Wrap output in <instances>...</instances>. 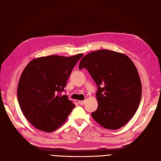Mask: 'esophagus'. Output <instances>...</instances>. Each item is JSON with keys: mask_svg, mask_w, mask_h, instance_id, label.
Returning <instances> with one entry per match:
<instances>
[{"mask_svg": "<svg viewBox=\"0 0 161 161\" xmlns=\"http://www.w3.org/2000/svg\"><path fill=\"white\" fill-rule=\"evenodd\" d=\"M78 103L80 104V105H84V103H85V101H81V100H80V101H78Z\"/></svg>", "mask_w": 161, "mask_h": 161, "instance_id": "1", "label": "esophagus"}]
</instances>
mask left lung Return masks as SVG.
Wrapping results in <instances>:
<instances>
[{
	"mask_svg": "<svg viewBox=\"0 0 161 161\" xmlns=\"http://www.w3.org/2000/svg\"><path fill=\"white\" fill-rule=\"evenodd\" d=\"M84 68L98 88V107L91 116L104 128L122 127L134 115L141 100V81L134 64L125 54L104 49L83 57L79 69Z\"/></svg>",
	"mask_w": 161,
	"mask_h": 161,
	"instance_id": "left-lung-1",
	"label": "left lung"
}]
</instances>
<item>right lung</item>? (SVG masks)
<instances>
[{"label": "right lung", "mask_w": 161, "mask_h": 161, "mask_svg": "<svg viewBox=\"0 0 161 161\" xmlns=\"http://www.w3.org/2000/svg\"><path fill=\"white\" fill-rule=\"evenodd\" d=\"M82 56L41 57L30 61L24 68L17 97L24 116L35 128L52 132L66 121L75 105L61 92Z\"/></svg>", "instance_id": "obj_1"}]
</instances>
